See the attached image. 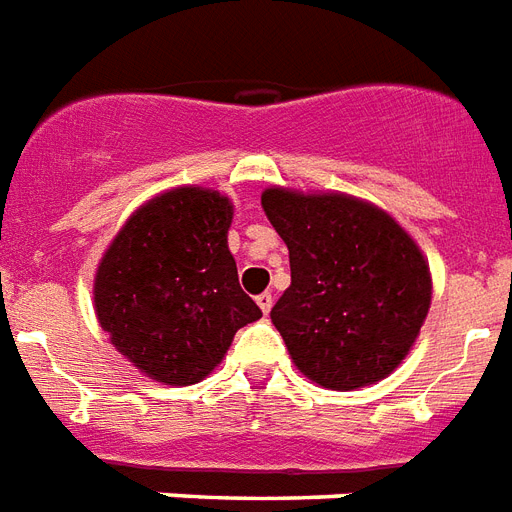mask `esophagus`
I'll return each mask as SVG.
<instances>
[{"mask_svg":"<svg viewBox=\"0 0 512 512\" xmlns=\"http://www.w3.org/2000/svg\"><path fill=\"white\" fill-rule=\"evenodd\" d=\"M257 305H260V311H263L265 316H268V313H271V308H273L271 292H263V295H257Z\"/></svg>","mask_w":512,"mask_h":512,"instance_id":"34e87169","label":"esophagus"}]
</instances>
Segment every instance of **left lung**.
I'll return each mask as SVG.
<instances>
[{
    "label": "left lung",
    "instance_id": "1",
    "mask_svg": "<svg viewBox=\"0 0 512 512\" xmlns=\"http://www.w3.org/2000/svg\"><path fill=\"white\" fill-rule=\"evenodd\" d=\"M263 209L289 249L292 284L271 321L297 369L327 390L385 380L430 311L433 276L417 241L350 193L271 185Z\"/></svg>",
    "mask_w": 512,
    "mask_h": 512
}]
</instances>
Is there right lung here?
Instances as JSON below:
<instances>
[{
    "instance_id": "1",
    "label": "right lung",
    "mask_w": 512,
    "mask_h": 512,
    "mask_svg": "<svg viewBox=\"0 0 512 512\" xmlns=\"http://www.w3.org/2000/svg\"><path fill=\"white\" fill-rule=\"evenodd\" d=\"M231 223L225 193L177 185L140 204L100 257L98 324L151 380L196 385L223 361L233 335L263 316L239 287Z\"/></svg>"
}]
</instances>
